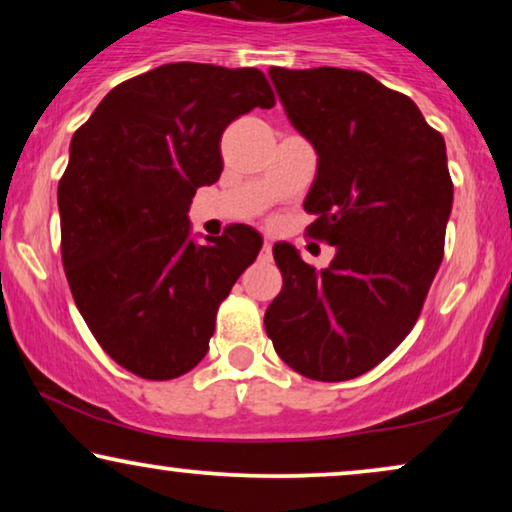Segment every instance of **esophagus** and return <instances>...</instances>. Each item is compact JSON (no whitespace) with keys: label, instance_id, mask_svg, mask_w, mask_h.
<instances>
[{"label":"esophagus","instance_id":"obj_1","mask_svg":"<svg viewBox=\"0 0 512 512\" xmlns=\"http://www.w3.org/2000/svg\"><path fill=\"white\" fill-rule=\"evenodd\" d=\"M261 256H263V258H272V242H270V240H265V242H263Z\"/></svg>","mask_w":512,"mask_h":512}]
</instances>
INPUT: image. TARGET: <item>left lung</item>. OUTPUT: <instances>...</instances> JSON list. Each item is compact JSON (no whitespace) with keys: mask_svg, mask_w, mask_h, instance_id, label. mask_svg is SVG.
<instances>
[{"mask_svg":"<svg viewBox=\"0 0 512 512\" xmlns=\"http://www.w3.org/2000/svg\"><path fill=\"white\" fill-rule=\"evenodd\" d=\"M293 128L317 151L307 233L335 247L314 270L272 247L284 286L265 312L275 352L296 373L342 382L368 373L412 331L452 212L445 139L408 95L366 72L270 67Z\"/></svg>","mask_w":512,"mask_h":512,"instance_id":"obj_1","label":"left lung"}]
</instances>
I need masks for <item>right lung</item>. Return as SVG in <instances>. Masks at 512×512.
Segmentation results:
<instances>
[{
  "label": "right lung",
  "instance_id": "obj_1",
  "mask_svg": "<svg viewBox=\"0 0 512 512\" xmlns=\"http://www.w3.org/2000/svg\"><path fill=\"white\" fill-rule=\"evenodd\" d=\"M275 107L263 72L172 62L123 81L74 132L58 186L62 265L104 352L144 380L198 366L216 310L263 237H191L188 207L221 177V135Z\"/></svg>",
  "mask_w": 512,
  "mask_h": 512
}]
</instances>
